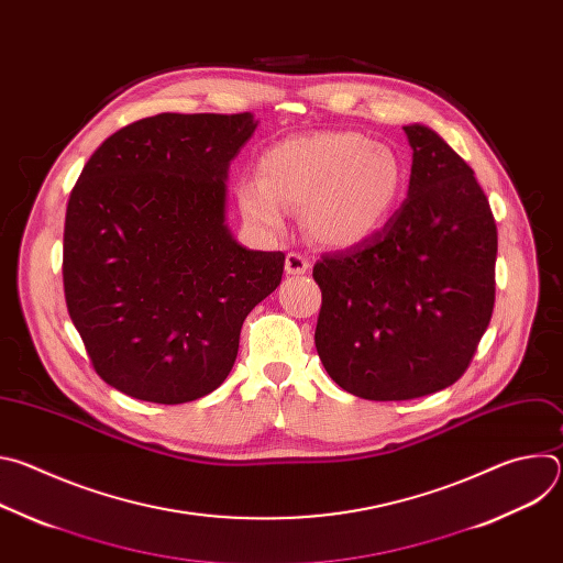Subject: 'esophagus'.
<instances>
[{"label": "esophagus", "instance_id": "esophagus-1", "mask_svg": "<svg viewBox=\"0 0 563 563\" xmlns=\"http://www.w3.org/2000/svg\"><path fill=\"white\" fill-rule=\"evenodd\" d=\"M309 269V261L305 258V256H300V254H287V258H285V272L287 274H291V276H300V274H305Z\"/></svg>", "mask_w": 563, "mask_h": 563}]
</instances>
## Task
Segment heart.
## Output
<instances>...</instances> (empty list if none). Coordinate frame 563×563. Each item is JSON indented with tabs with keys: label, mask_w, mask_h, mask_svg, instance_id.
<instances>
[{
	"label": "heart",
	"mask_w": 563,
	"mask_h": 563,
	"mask_svg": "<svg viewBox=\"0 0 563 563\" xmlns=\"http://www.w3.org/2000/svg\"><path fill=\"white\" fill-rule=\"evenodd\" d=\"M261 176L238 185L245 218L283 233L287 209H302L313 243L347 250L365 243L391 216L406 185L398 153L356 131H316L267 146Z\"/></svg>",
	"instance_id": "b5f03b06"
}]
</instances>
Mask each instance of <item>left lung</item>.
Returning a JSON list of instances; mask_svg holds the SVG:
<instances>
[{"label": "left lung", "mask_w": 563, "mask_h": 563, "mask_svg": "<svg viewBox=\"0 0 563 563\" xmlns=\"http://www.w3.org/2000/svg\"><path fill=\"white\" fill-rule=\"evenodd\" d=\"M412 146L408 198L365 243L313 265L316 350L345 391L408 400L467 369L495 307L497 224L465 159L430 126Z\"/></svg>", "instance_id": "8db88e82"}]
</instances>
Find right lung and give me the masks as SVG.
<instances>
[{"instance_id":"1","label":"right lung","mask_w":563,"mask_h":563,"mask_svg":"<svg viewBox=\"0 0 563 563\" xmlns=\"http://www.w3.org/2000/svg\"><path fill=\"white\" fill-rule=\"evenodd\" d=\"M252 113H159L107 137L70 191L64 296L96 372L178 406L229 376L247 313L283 278V252L227 227L231 159Z\"/></svg>"}]
</instances>
